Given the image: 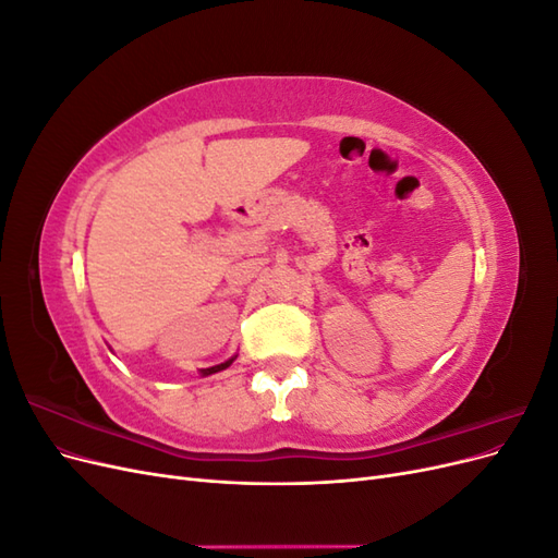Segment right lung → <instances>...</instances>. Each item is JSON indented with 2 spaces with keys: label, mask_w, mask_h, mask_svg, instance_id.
Masks as SVG:
<instances>
[{
  "label": "right lung",
  "mask_w": 558,
  "mask_h": 558,
  "mask_svg": "<svg viewBox=\"0 0 558 558\" xmlns=\"http://www.w3.org/2000/svg\"><path fill=\"white\" fill-rule=\"evenodd\" d=\"M238 359V356H232V359H228L226 363H218V365H211V367H205V369H199V375L202 377H209V375H216V373H221V369H226V367H230L232 365V361Z\"/></svg>",
  "instance_id": "right-lung-1"
}]
</instances>
